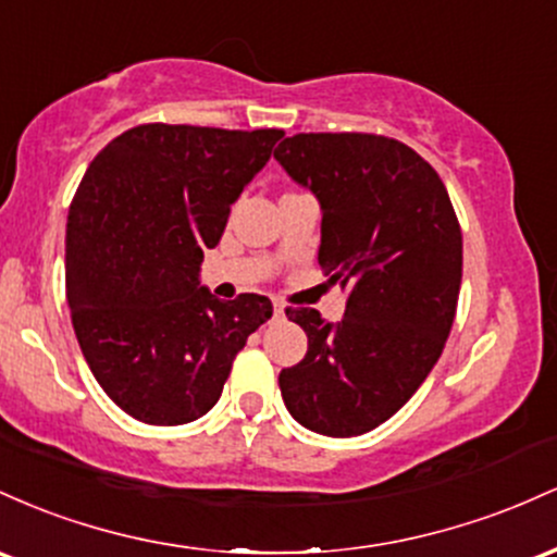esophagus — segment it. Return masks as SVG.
<instances>
[{
  "label": "esophagus",
  "mask_w": 557,
  "mask_h": 557,
  "mask_svg": "<svg viewBox=\"0 0 557 557\" xmlns=\"http://www.w3.org/2000/svg\"><path fill=\"white\" fill-rule=\"evenodd\" d=\"M273 315H276V318H284V305H273Z\"/></svg>",
  "instance_id": "obj_1"
}]
</instances>
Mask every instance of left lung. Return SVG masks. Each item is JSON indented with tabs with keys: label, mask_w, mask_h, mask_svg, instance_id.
I'll list each match as a JSON object with an SVG mask.
<instances>
[{
	"label": "left lung",
	"mask_w": 557,
	"mask_h": 557,
	"mask_svg": "<svg viewBox=\"0 0 557 557\" xmlns=\"http://www.w3.org/2000/svg\"><path fill=\"white\" fill-rule=\"evenodd\" d=\"M321 205L318 262L349 292L345 318L286 310L308 355L278 373L286 410L323 436H360L416 395L458 308L463 234L421 154L373 134H297L273 152Z\"/></svg>",
	"instance_id": "1"
}]
</instances>
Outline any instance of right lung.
Returning <instances> with one entry per match:
<instances>
[{
  "mask_svg": "<svg viewBox=\"0 0 557 557\" xmlns=\"http://www.w3.org/2000/svg\"><path fill=\"white\" fill-rule=\"evenodd\" d=\"M281 136L149 123L86 168L67 212V308L94 379L136 421L208 413L236 352L273 315L268 297H212L199 265Z\"/></svg>",
  "mask_w": 557,
  "mask_h": 557,
  "instance_id": "right-lung-1",
  "label": "right lung"
}]
</instances>
